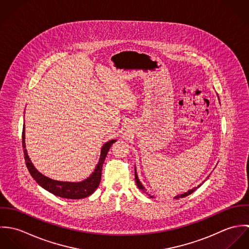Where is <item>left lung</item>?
<instances>
[{"mask_svg":"<svg viewBox=\"0 0 249 249\" xmlns=\"http://www.w3.org/2000/svg\"><path fill=\"white\" fill-rule=\"evenodd\" d=\"M208 178H209V177L207 178V179H208ZM135 180H136V184H137L138 188H139L140 190H142V193H145V194H146L147 196H149V197H151V198H153V197H154L153 196H150L149 194H147V193H146V190L144 189V187L142 186V183L140 182V180H139V178H138V176H137V173H136V168H135ZM202 183H203V182H202ZM201 185H202V184H199V185H198L197 187H195V188H193L192 190H189L188 192H186V193H184V194H181V195H178L177 196H175V198H176V199H178V198H182V197H185V196H187L191 195V194H192V193H194V192H195V191H196V190L197 188H199V187H200Z\"/></svg>","mask_w":249,"mask_h":249,"instance_id":"left-lung-1","label":"left lung"}]
</instances>
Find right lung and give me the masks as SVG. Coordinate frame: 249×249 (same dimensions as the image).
<instances>
[{
  "instance_id": "obj_1",
  "label": "right lung",
  "mask_w": 249,
  "mask_h": 249,
  "mask_svg": "<svg viewBox=\"0 0 249 249\" xmlns=\"http://www.w3.org/2000/svg\"><path fill=\"white\" fill-rule=\"evenodd\" d=\"M23 148H24V155H25V161L27 168L31 174V176L35 178L36 182L45 190L50 192L51 194H53L54 196L68 198V199H80L87 197L91 196L99 187L102 179V170L103 165L106 160L107 152L109 151V148L111 145L116 142L117 140H111L106 142L101 149V155L99 162L94 170V172L91 174L89 178L80 181V182H67V181H58L52 178H47L44 175H42L40 172L34 166L32 160L30 159V156L28 154L27 148H26V142H25V123L23 125Z\"/></svg>"
}]
</instances>
